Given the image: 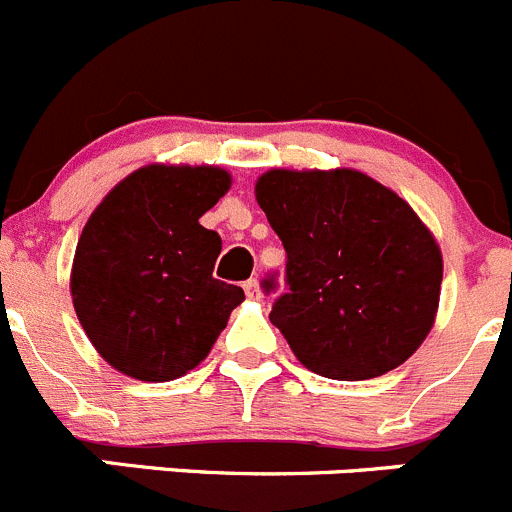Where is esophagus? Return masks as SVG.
Returning <instances> with one entry per match:
<instances>
[{
  "label": "esophagus",
  "instance_id": "obj_1",
  "mask_svg": "<svg viewBox=\"0 0 512 512\" xmlns=\"http://www.w3.org/2000/svg\"><path fill=\"white\" fill-rule=\"evenodd\" d=\"M242 288H245V293L250 295V298H257V295H260V285H257V280H255V278L247 280V283L242 285Z\"/></svg>",
  "mask_w": 512,
  "mask_h": 512
}]
</instances>
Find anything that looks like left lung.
Returning a JSON list of instances; mask_svg holds the SVG:
<instances>
[{"label":"left lung","instance_id":"obj_1","mask_svg":"<svg viewBox=\"0 0 512 512\" xmlns=\"http://www.w3.org/2000/svg\"><path fill=\"white\" fill-rule=\"evenodd\" d=\"M257 202L285 247V293L270 321L305 369L364 381L427 338L442 255L414 209L361 171H267ZM278 290V272L262 280Z\"/></svg>","mask_w":512,"mask_h":512}]
</instances>
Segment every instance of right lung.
I'll use <instances>...</instances> for the list:
<instances>
[{
	"mask_svg": "<svg viewBox=\"0 0 512 512\" xmlns=\"http://www.w3.org/2000/svg\"><path fill=\"white\" fill-rule=\"evenodd\" d=\"M214 166H146L90 214L73 260L75 313L100 356L141 381H171L214 346L245 300L212 275L222 237L199 224L229 189Z\"/></svg>",
	"mask_w": 512,
	"mask_h": 512,
	"instance_id": "add662e5",
	"label": "right lung"
}]
</instances>
